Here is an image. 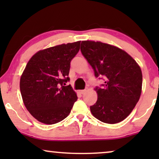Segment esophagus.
<instances>
[{"instance_id": "esophagus-1", "label": "esophagus", "mask_w": 159, "mask_h": 159, "mask_svg": "<svg viewBox=\"0 0 159 159\" xmlns=\"http://www.w3.org/2000/svg\"><path fill=\"white\" fill-rule=\"evenodd\" d=\"M86 91H87V89H84V90H80V93H81V94H84V93H85Z\"/></svg>"}]
</instances>
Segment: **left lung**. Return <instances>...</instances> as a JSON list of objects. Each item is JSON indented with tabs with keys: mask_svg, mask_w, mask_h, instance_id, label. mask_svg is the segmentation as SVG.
Here are the masks:
<instances>
[{
	"mask_svg": "<svg viewBox=\"0 0 159 159\" xmlns=\"http://www.w3.org/2000/svg\"><path fill=\"white\" fill-rule=\"evenodd\" d=\"M84 57L96 77L105 80L96 87L98 100L90 106L93 116L102 122L116 124L127 118L141 95L143 75L140 67L127 53L113 45L82 41Z\"/></svg>",
	"mask_w": 159,
	"mask_h": 159,
	"instance_id": "left-lung-1",
	"label": "left lung"
}]
</instances>
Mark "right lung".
Wrapping results in <instances>:
<instances>
[{"mask_svg": "<svg viewBox=\"0 0 159 159\" xmlns=\"http://www.w3.org/2000/svg\"><path fill=\"white\" fill-rule=\"evenodd\" d=\"M80 45L78 41L42 50L28 61L20 79L21 94L28 111L40 122L53 125L62 121L77 100L66 83Z\"/></svg>", "mask_w": 159, "mask_h": 159, "instance_id": "obj_1", "label": "right lung"}]
</instances>
